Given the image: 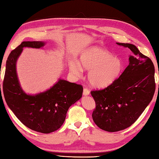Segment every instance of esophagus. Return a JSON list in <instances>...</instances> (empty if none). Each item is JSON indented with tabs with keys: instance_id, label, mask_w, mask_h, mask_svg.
<instances>
[{
	"instance_id": "obj_1",
	"label": "esophagus",
	"mask_w": 159,
	"mask_h": 159,
	"mask_svg": "<svg viewBox=\"0 0 159 159\" xmlns=\"http://www.w3.org/2000/svg\"><path fill=\"white\" fill-rule=\"evenodd\" d=\"M90 94V91L88 89H84L83 91V95H89Z\"/></svg>"
}]
</instances>
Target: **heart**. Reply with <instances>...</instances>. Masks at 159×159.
Here are the masks:
<instances>
[{"label": "heart", "mask_w": 159, "mask_h": 159, "mask_svg": "<svg viewBox=\"0 0 159 159\" xmlns=\"http://www.w3.org/2000/svg\"><path fill=\"white\" fill-rule=\"evenodd\" d=\"M80 62L70 63L69 70L74 75L80 77L83 68L89 70L88 80L92 86L97 89L105 88L118 78L123 68L120 59L102 48L93 46L85 50L80 57Z\"/></svg>", "instance_id": "b5f03b06"}]
</instances>
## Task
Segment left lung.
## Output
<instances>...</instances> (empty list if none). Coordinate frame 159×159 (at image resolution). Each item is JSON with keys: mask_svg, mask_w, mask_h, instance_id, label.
<instances>
[{"mask_svg": "<svg viewBox=\"0 0 159 159\" xmlns=\"http://www.w3.org/2000/svg\"><path fill=\"white\" fill-rule=\"evenodd\" d=\"M116 43L131 50L129 64L111 84L91 92L96 106L93 120L98 127L109 132L123 130L134 123L152 101L156 86L151 59L133 44Z\"/></svg>", "mask_w": 159, "mask_h": 159, "instance_id": "left-lung-1", "label": "left lung"}]
</instances>
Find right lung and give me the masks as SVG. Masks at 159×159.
I'll list each match as a JSON object with an SVG mask.
<instances>
[{
	"instance_id": "add662e5",
	"label": "right lung",
	"mask_w": 159,
	"mask_h": 159,
	"mask_svg": "<svg viewBox=\"0 0 159 159\" xmlns=\"http://www.w3.org/2000/svg\"><path fill=\"white\" fill-rule=\"evenodd\" d=\"M46 44L43 41H23L11 52L6 61L2 89L8 107L24 125L49 134L61 127L69 107L82 98L83 87L59 79L52 87L39 93L31 95L23 91L16 73L18 59L23 48L39 49Z\"/></svg>"
}]
</instances>
